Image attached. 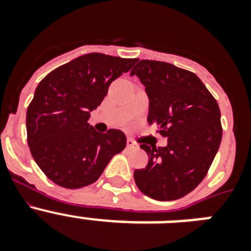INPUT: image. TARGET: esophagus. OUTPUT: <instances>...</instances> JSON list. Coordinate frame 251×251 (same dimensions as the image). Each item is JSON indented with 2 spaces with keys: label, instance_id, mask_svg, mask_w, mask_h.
Returning <instances> with one entry per match:
<instances>
[{
  "label": "esophagus",
  "instance_id": "obj_1",
  "mask_svg": "<svg viewBox=\"0 0 251 251\" xmlns=\"http://www.w3.org/2000/svg\"><path fill=\"white\" fill-rule=\"evenodd\" d=\"M134 148H137L136 143H134L133 141H130V139H128V141H127V150H134Z\"/></svg>",
  "mask_w": 251,
  "mask_h": 251
}]
</instances>
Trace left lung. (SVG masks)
Returning <instances> with one entry per match:
<instances>
[{"mask_svg":"<svg viewBox=\"0 0 251 251\" xmlns=\"http://www.w3.org/2000/svg\"><path fill=\"white\" fill-rule=\"evenodd\" d=\"M150 99L147 122L167 137L166 147L141 145L148 165L134 171L142 192L158 201L181 199L205 178L223 128L217 101L194 73L172 64L141 60L132 69Z\"/></svg>","mask_w":251,"mask_h":251,"instance_id":"obj_1","label":"left lung"}]
</instances>
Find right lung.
<instances>
[{
	"label": "right lung",
	"mask_w": 251,
	"mask_h": 251,
	"mask_svg": "<svg viewBox=\"0 0 251 251\" xmlns=\"http://www.w3.org/2000/svg\"><path fill=\"white\" fill-rule=\"evenodd\" d=\"M136 59L92 52L46 75L26 113L30 152L56 185L80 188L94 183L127 138L119 129L99 133L88 123L110 83L129 72Z\"/></svg>",
	"instance_id": "add662e5"
}]
</instances>
